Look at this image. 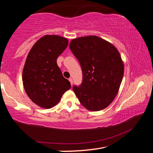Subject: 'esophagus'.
Returning a JSON list of instances; mask_svg holds the SVG:
<instances>
[{
	"label": "esophagus",
	"instance_id": "34e87169",
	"mask_svg": "<svg viewBox=\"0 0 153 153\" xmlns=\"http://www.w3.org/2000/svg\"><path fill=\"white\" fill-rule=\"evenodd\" d=\"M69 81L70 82V83H71V85L73 84V79H72V78H69Z\"/></svg>",
	"mask_w": 153,
	"mask_h": 153
}]
</instances>
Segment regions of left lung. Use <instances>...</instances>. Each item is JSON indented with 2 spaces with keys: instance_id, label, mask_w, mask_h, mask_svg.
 <instances>
[{
  "instance_id": "left-lung-1",
  "label": "left lung",
  "mask_w": 153,
  "mask_h": 153,
  "mask_svg": "<svg viewBox=\"0 0 153 153\" xmlns=\"http://www.w3.org/2000/svg\"><path fill=\"white\" fill-rule=\"evenodd\" d=\"M69 48L82 70V83L73 87L79 101L89 111L104 109L117 96L123 79L124 65L118 50L96 36L73 39Z\"/></svg>"
}]
</instances>
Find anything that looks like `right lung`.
I'll use <instances>...</instances> for the list:
<instances>
[{
	"label": "right lung",
	"instance_id": "add662e5",
	"mask_svg": "<svg viewBox=\"0 0 153 153\" xmlns=\"http://www.w3.org/2000/svg\"><path fill=\"white\" fill-rule=\"evenodd\" d=\"M68 45V40L57 35H46L36 42L28 53L22 74L25 91L33 102L50 108L60 101L71 88L56 63Z\"/></svg>",
	"mask_w": 153,
	"mask_h": 153
}]
</instances>
